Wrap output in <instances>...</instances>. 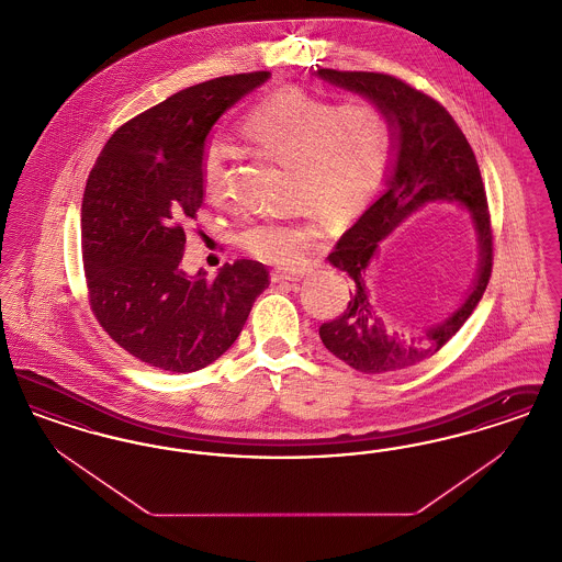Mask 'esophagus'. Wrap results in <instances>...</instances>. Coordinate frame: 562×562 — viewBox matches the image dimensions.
<instances>
[{
    "label": "esophagus",
    "instance_id": "1",
    "mask_svg": "<svg viewBox=\"0 0 562 562\" xmlns=\"http://www.w3.org/2000/svg\"><path fill=\"white\" fill-rule=\"evenodd\" d=\"M303 273V269H276L271 271V282H299Z\"/></svg>",
    "mask_w": 562,
    "mask_h": 562
}]
</instances>
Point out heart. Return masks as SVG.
Masks as SVG:
<instances>
[{"label": "heart", "instance_id": "obj_1", "mask_svg": "<svg viewBox=\"0 0 562 562\" xmlns=\"http://www.w3.org/2000/svg\"><path fill=\"white\" fill-rule=\"evenodd\" d=\"M241 143L257 156L286 166V200L330 221L360 213L381 186L394 147L387 111L373 101L335 103L305 90H280L250 109L238 124ZM209 200L227 195V151L209 143L200 158ZM321 229L310 218H268L244 225L236 241L269 266H294L316 246Z\"/></svg>", "mask_w": 562, "mask_h": 562}]
</instances>
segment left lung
<instances>
[{
	"mask_svg": "<svg viewBox=\"0 0 562 562\" xmlns=\"http://www.w3.org/2000/svg\"><path fill=\"white\" fill-rule=\"evenodd\" d=\"M324 80L360 92L387 111L396 136V166L385 193L344 234L328 263L349 282L348 307L321 326L322 344L348 367L367 374L415 367L445 348L476 310L493 269V227L476 156L451 113L436 99L387 74L318 69ZM459 201L475 218L482 259L471 291L454 312L424 334L385 325L373 312L366 269L375 244L428 201Z\"/></svg>",
	"mask_w": 562,
	"mask_h": 562,
	"instance_id": "obj_1",
	"label": "left lung"
}]
</instances>
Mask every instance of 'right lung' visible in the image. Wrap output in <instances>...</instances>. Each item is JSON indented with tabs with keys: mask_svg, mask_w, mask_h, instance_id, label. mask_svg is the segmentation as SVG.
Returning <instances> with one entry per match:
<instances>
[{
	"mask_svg": "<svg viewBox=\"0 0 562 562\" xmlns=\"http://www.w3.org/2000/svg\"><path fill=\"white\" fill-rule=\"evenodd\" d=\"M268 78L189 86L122 124L90 170L81 200L90 310L120 348L160 371L193 373L223 356L269 286L266 266L250 259L225 263L214 280L181 269L186 229L204 202V140Z\"/></svg>",
	"mask_w": 562,
	"mask_h": 562,
	"instance_id": "right-lung-1",
	"label": "right lung"
}]
</instances>
